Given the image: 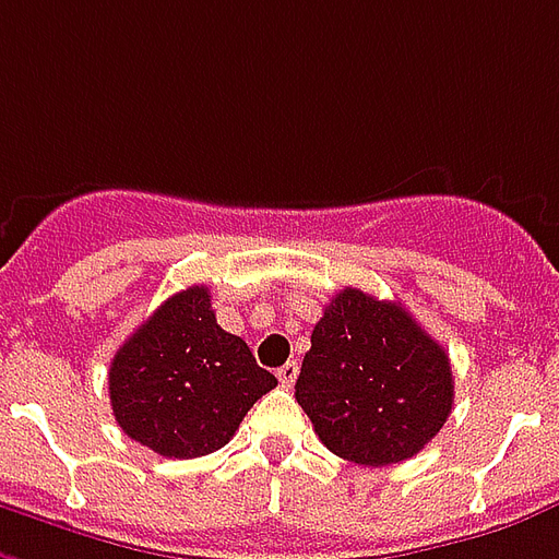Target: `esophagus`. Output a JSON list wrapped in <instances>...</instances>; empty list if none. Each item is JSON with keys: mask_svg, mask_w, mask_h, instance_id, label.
Here are the masks:
<instances>
[{"mask_svg": "<svg viewBox=\"0 0 559 559\" xmlns=\"http://www.w3.org/2000/svg\"><path fill=\"white\" fill-rule=\"evenodd\" d=\"M296 376H299V361H287L278 370V382L284 384V388H293V382H296Z\"/></svg>", "mask_w": 559, "mask_h": 559, "instance_id": "esophagus-1", "label": "esophagus"}]
</instances>
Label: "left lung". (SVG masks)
Segmentation results:
<instances>
[{"label": "left lung", "mask_w": 559, "mask_h": 559, "mask_svg": "<svg viewBox=\"0 0 559 559\" xmlns=\"http://www.w3.org/2000/svg\"><path fill=\"white\" fill-rule=\"evenodd\" d=\"M296 400L334 456L382 468L420 453L448 424L453 370L400 301L346 287L313 325Z\"/></svg>", "instance_id": "1"}]
</instances>
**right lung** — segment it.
<instances>
[{"mask_svg": "<svg viewBox=\"0 0 559 559\" xmlns=\"http://www.w3.org/2000/svg\"><path fill=\"white\" fill-rule=\"evenodd\" d=\"M275 384L248 343L218 325L204 284L163 301L109 367L118 427L165 459L225 448L248 408Z\"/></svg>", "mask_w": 559, "mask_h": 559, "instance_id": "add662e5", "label": "right lung"}]
</instances>
